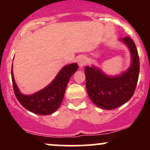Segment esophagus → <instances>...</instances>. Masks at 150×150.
I'll use <instances>...</instances> for the list:
<instances>
[{
    "mask_svg": "<svg viewBox=\"0 0 150 150\" xmlns=\"http://www.w3.org/2000/svg\"><path fill=\"white\" fill-rule=\"evenodd\" d=\"M86 62H87V60L86 58L83 56H81L80 57H78V64L81 68H82L84 65H86Z\"/></svg>",
    "mask_w": 150,
    "mask_h": 150,
    "instance_id": "obj_1",
    "label": "esophagus"
}]
</instances>
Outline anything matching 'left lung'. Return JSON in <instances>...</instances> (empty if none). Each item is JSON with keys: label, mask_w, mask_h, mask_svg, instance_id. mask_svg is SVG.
<instances>
[{"label": "left lung", "mask_w": 150, "mask_h": 150, "mask_svg": "<svg viewBox=\"0 0 150 150\" xmlns=\"http://www.w3.org/2000/svg\"><path fill=\"white\" fill-rule=\"evenodd\" d=\"M129 49L131 64L117 75H108L94 65L85 67L86 86L91 100L98 107L113 110L126 103L134 95L139 74V58L134 42L129 37L119 39Z\"/></svg>", "instance_id": "1"}]
</instances>
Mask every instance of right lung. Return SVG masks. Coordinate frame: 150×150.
Masks as SVG:
<instances>
[{"label": "right lung", "mask_w": 150, "mask_h": 150, "mask_svg": "<svg viewBox=\"0 0 150 150\" xmlns=\"http://www.w3.org/2000/svg\"><path fill=\"white\" fill-rule=\"evenodd\" d=\"M78 69L77 63L63 67L53 81L41 90L30 95L21 93L15 82L11 68L13 91L19 103L25 109L35 114L48 115L57 111L64 99L67 85L71 76Z\"/></svg>", "instance_id": "obj_1"}]
</instances>
